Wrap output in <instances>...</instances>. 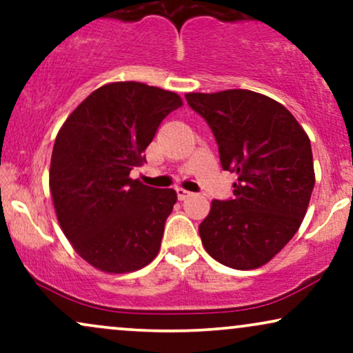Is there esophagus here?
I'll return each instance as SVG.
<instances>
[{
    "label": "esophagus",
    "mask_w": 353,
    "mask_h": 353,
    "mask_svg": "<svg viewBox=\"0 0 353 353\" xmlns=\"http://www.w3.org/2000/svg\"><path fill=\"white\" fill-rule=\"evenodd\" d=\"M192 192H188V190H183V188H176V196H178V200L180 201H183V200H186V198H190L192 196Z\"/></svg>",
    "instance_id": "obj_1"
}]
</instances>
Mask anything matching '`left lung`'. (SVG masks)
I'll return each mask as SVG.
<instances>
[{"label": "left lung", "instance_id": "8db88e82", "mask_svg": "<svg viewBox=\"0 0 353 353\" xmlns=\"http://www.w3.org/2000/svg\"><path fill=\"white\" fill-rule=\"evenodd\" d=\"M218 143L223 170L236 173L231 200L211 201L200 225L205 250L233 269L271 261L299 230L316 175L310 140L283 103L246 89L186 94Z\"/></svg>", "mask_w": 353, "mask_h": 353}]
</instances>
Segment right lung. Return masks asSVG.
Instances as JSON below:
<instances>
[{"label":"right lung","mask_w":353,"mask_h":353,"mask_svg":"<svg viewBox=\"0 0 353 353\" xmlns=\"http://www.w3.org/2000/svg\"><path fill=\"white\" fill-rule=\"evenodd\" d=\"M180 95L142 82L94 90L56 137L49 186L57 221L72 248L103 272L137 271L159 254L172 188L132 180L143 152Z\"/></svg>","instance_id":"1"}]
</instances>
